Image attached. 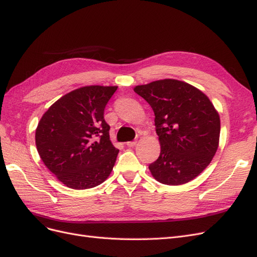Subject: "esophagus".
Wrapping results in <instances>:
<instances>
[{
    "label": "esophagus",
    "mask_w": 257,
    "mask_h": 257,
    "mask_svg": "<svg viewBox=\"0 0 257 257\" xmlns=\"http://www.w3.org/2000/svg\"><path fill=\"white\" fill-rule=\"evenodd\" d=\"M137 144V141H129V142H127V147H129V148H134L135 146Z\"/></svg>",
    "instance_id": "1"
}]
</instances>
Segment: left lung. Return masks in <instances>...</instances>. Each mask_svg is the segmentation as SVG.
<instances>
[{"label":"left lung","instance_id":"obj_1","mask_svg":"<svg viewBox=\"0 0 257 257\" xmlns=\"http://www.w3.org/2000/svg\"><path fill=\"white\" fill-rule=\"evenodd\" d=\"M152 107L161 154L149 168L164 185L179 186L199 176L218 148L220 119L209 98L193 85L164 79L137 85Z\"/></svg>","mask_w":257,"mask_h":257}]
</instances>
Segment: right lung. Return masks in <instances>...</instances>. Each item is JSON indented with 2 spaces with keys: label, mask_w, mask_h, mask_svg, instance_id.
<instances>
[{
  "label": "right lung",
  "mask_w": 257,
  "mask_h": 257,
  "mask_svg": "<svg viewBox=\"0 0 257 257\" xmlns=\"http://www.w3.org/2000/svg\"><path fill=\"white\" fill-rule=\"evenodd\" d=\"M117 87L90 85L69 92L45 111L36 130L44 165L66 187H96L113 169L117 150L104 109Z\"/></svg>",
  "instance_id": "obj_1"
}]
</instances>
